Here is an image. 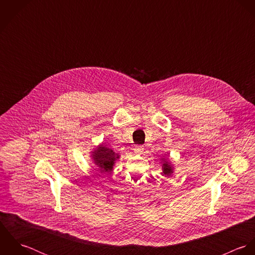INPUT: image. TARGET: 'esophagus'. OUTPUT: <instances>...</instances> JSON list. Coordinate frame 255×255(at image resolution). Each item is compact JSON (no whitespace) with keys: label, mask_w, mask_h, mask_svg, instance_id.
Segmentation results:
<instances>
[{"label":"esophagus","mask_w":255,"mask_h":255,"mask_svg":"<svg viewBox=\"0 0 255 255\" xmlns=\"http://www.w3.org/2000/svg\"><path fill=\"white\" fill-rule=\"evenodd\" d=\"M143 150H144V148H143V146H135V148L133 149V151H134V153L135 154H137V155H139V154H141L142 152H143Z\"/></svg>","instance_id":"1"}]
</instances>
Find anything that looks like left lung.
Returning <instances> with one entry per match:
<instances>
[{
    "instance_id": "left-lung-1",
    "label": "left lung",
    "mask_w": 255,
    "mask_h": 255,
    "mask_svg": "<svg viewBox=\"0 0 255 255\" xmlns=\"http://www.w3.org/2000/svg\"><path fill=\"white\" fill-rule=\"evenodd\" d=\"M161 164H162V176L166 178H171L172 175L175 172V166L171 163V161L167 157L161 158Z\"/></svg>"
}]
</instances>
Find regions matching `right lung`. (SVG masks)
<instances>
[{
  "mask_svg": "<svg viewBox=\"0 0 255 255\" xmlns=\"http://www.w3.org/2000/svg\"><path fill=\"white\" fill-rule=\"evenodd\" d=\"M89 154L92 163L102 174L111 172L116 164V161L120 159V155L104 143L95 146Z\"/></svg>",
  "mask_w": 255,
  "mask_h": 255,
  "instance_id": "obj_1",
  "label": "right lung"
}]
</instances>
